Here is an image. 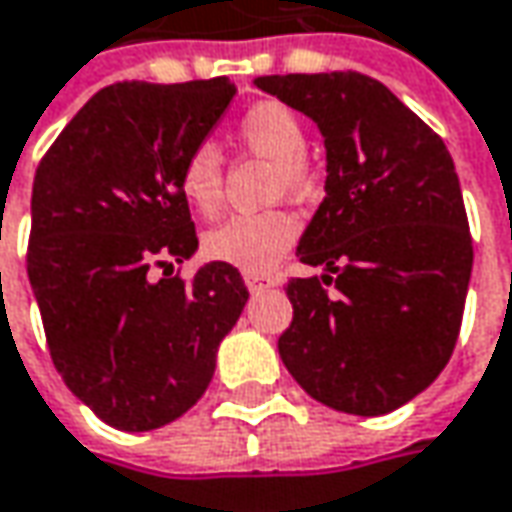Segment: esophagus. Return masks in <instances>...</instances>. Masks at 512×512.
<instances>
[{"mask_svg": "<svg viewBox=\"0 0 512 512\" xmlns=\"http://www.w3.org/2000/svg\"><path fill=\"white\" fill-rule=\"evenodd\" d=\"M243 280H246L249 292H260V289H269V286H275V280H272V278H263V275H252V272H246V275H243Z\"/></svg>", "mask_w": 512, "mask_h": 512, "instance_id": "obj_1", "label": "esophagus"}]
</instances>
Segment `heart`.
<instances>
[{
  "instance_id": "heart-1",
  "label": "heart",
  "mask_w": 512,
  "mask_h": 512,
  "mask_svg": "<svg viewBox=\"0 0 512 512\" xmlns=\"http://www.w3.org/2000/svg\"><path fill=\"white\" fill-rule=\"evenodd\" d=\"M243 148L275 160L278 189L303 197L315 189V168L306 148V128L300 117L278 100L255 102L237 123ZM180 189L197 212L212 214L223 203V157L212 143L194 145L180 168ZM298 240V220L289 212L234 214L206 234V252L214 260L232 263L243 272H269Z\"/></svg>"
}]
</instances>
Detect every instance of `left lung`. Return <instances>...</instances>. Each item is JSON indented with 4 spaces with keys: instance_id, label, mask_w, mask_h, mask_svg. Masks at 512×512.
I'll use <instances>...</instances> for the list:
<instances>
[{
    "instance_id": "1",
    "label": "left lung",
    "mask_w": 512,
    "mask_h": 512,
    "mask_svg": "<svg viewBox=\"0 0 512 512\" xmlns=\"http://www.w3.org/2000/svg\"><path fill=\"white\" fill-rule=\"evenodd\" d=\"M318 125L326 197L298 243L323 275L292 278L286 369L315 401L387 415L433 384L456 346L473 240L444 140L358 71L257 77Z\"/></svg>"
}]
</instances>
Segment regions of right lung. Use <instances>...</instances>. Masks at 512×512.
<instances>
[{"label":"right lung","mask_w":512,"mask_h":512,"mask_svg":"<svg viewBox=\"0 0 512 512\" xmlns=\"http://www.w3.org/2000/svg\"><path fill=\"white\" fill-rule=\"evenodd\" d=\"M234 94L226 77L108 85L36 168L28 278L54 367L125 433L157 430L200 401L249 300L223 260L189 283L171 278L197 252L180 168Z\"/></svg>","instance_id":"add662e5"}]
</instances>
